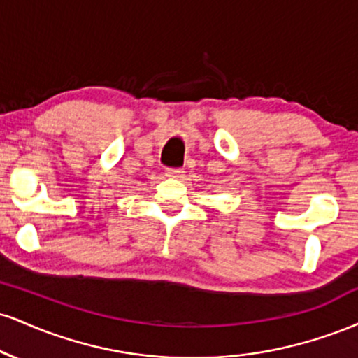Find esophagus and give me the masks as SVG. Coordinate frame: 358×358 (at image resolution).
<instances>
[{
  "label": "esophagus",
  "mask_w": 358,
  "mask_h": 358,
  "mask_svg": "<svg viewBox=\"0 0 358 358\" xmlns=\"http://www.w3.org/2000/svg\"><path fill=\"white\" fill-rule=\"evenodd\" d=\"M183 173H185V171L182 170V168H175V170L171 168V170H166L168 178H182Z\"/></svg>",
  "instance_id": "1"
}]
</instances>
